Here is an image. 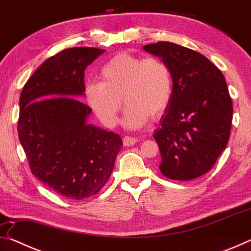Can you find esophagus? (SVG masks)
Here are the masks:
<instances>
[{
	"label": "esophagus",
	"instance_id": "obj_1",
	"mask_svg": "<svg viewBox=\"0 0 251 251\" xmlns=\"http://www.w3.org/2000/svg\"><path fill=\"white\" fill-rule=\"evenodd\" d=\"M137 138L130 137V136H125V137L123 138V144H124V146H133L137 143Z\"/></svg>",
	"mask_w": 251,
	"mask_h": 251
}]
</instances>
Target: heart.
<instances>
[{"label":"heart","mask_w":251,"mask_h":251,"mask_svg":"<svg viewBox=\"0 0 251 251\" xmlns=\"http://www.w3.org/2000/svg\"><path fill=\"white\" fill-rule=\"evenodd\" d=\"M100 79L86 84L85 96L108 127L117 123L122 99L126 104L123 123L131 129L146 125L150 116L159 117L172 99L171 71L158 57L118 53L101 67Z\"/></svg>","instance_id":"b5f03b06"}]
</instances>
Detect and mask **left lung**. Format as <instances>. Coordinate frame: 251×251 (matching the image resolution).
I'll use <instances>...</instances> for the list:
<instances>
[{"mask_svg": "<svg viewBox=\"0 0 251 251\" xmlns=\"http://www.w3.org/2000/svg\"><path fill=\"white\" fill-rule=\"evenodd\" d=\"M166 63L173 93L154 131L161 174L190 180L209 172L230 136L232 101L222 72L202 54L171 42L144 46Z\"/></svg>", "mask_w": 251, "mask_h": 251, "instance_id": "8db88e82", "label": "left lung"}]
</instances>
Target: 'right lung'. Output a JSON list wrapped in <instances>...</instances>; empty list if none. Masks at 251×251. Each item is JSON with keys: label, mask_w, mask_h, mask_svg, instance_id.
Returning a JSON list of instances; mask_svg holds the SVG:
<instances>
[{"label": "right lung", "mask_w": 251, "mask_h": 251, "mask_svg": "<svg viewBox=\"0 0 251 251\" xmlns=\"http://www.w3.org/2000/svg\"><path fill=\"white\" fill-rule=\"evenodd\" d=\"M105 50L72 48L42 64L20 97L19 138L34 176L69 199L94 196L107 182L122 138L87 123L84 71Z\"/></svg>", "instance_id": "right-lung-1"}]
</instances>
